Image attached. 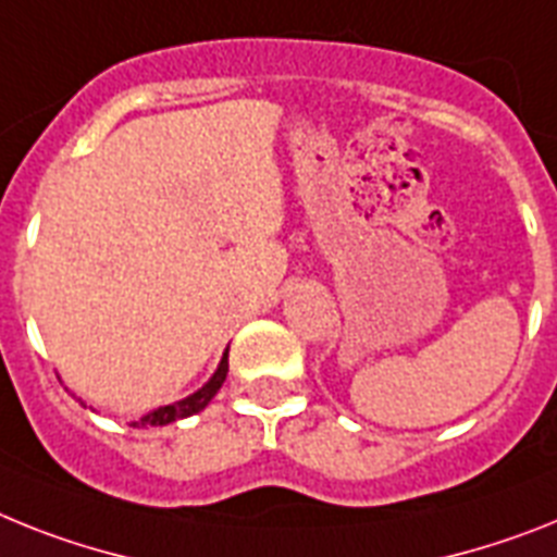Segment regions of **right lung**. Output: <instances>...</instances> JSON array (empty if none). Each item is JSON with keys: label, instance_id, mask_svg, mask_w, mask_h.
<instances>
[{"label": "right lung", "instance_id": "right-lung-1", "mask_svg": "<svg viewBox=\"0 0 557 557\" xmlns=\"http://www.w3.org/2000/svg\"><path fill=\"white\" fill-rule=\"evenodd\" d=\"M226 373H228V350L223 354L221 366H218V371L212 373V380H209L207 385L198 387V391L186 396V399L149 410V413L141 416L138 422H133V428H163V424H172V422H177V419H186V416L200 413V410L207 408L209 401L214 399V394L221 391V385L226 382Z\"/></svg>", "mask_w": 557, "mask_h": 557}]
</instances>
